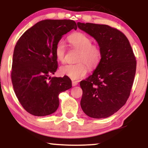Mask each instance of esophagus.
<instances>
[{
	"instance_id": "1",
	"label": "esophagus",
	"mask_w": 148,
	"mask_h": 148,
	"mask_svg": "<svg viewBox=\"0 0 148 148\" xmlns=\"http://www.w3.org/2000/svg\"><path fill=\"white\" fill-rule=\"evenodd\" d=\"M77 84H78V82H75V81H73V82H72V86H77Z\"/></svg>"
}]
</instances>
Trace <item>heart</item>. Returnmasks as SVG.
<instances>
[{
    "instance_id": "heart-1",
    "label": "heart",
    "mask_w": 148,
    "mask_h": 148,
    "mask_svg": "<svg viewBox=\"0 0 148 148\" xmlns=\"http://www.w3.org/2000/svg\"><path fill=\"white\" fill-rule=\"evenodd\" d=\"M68 41L72 47L80 50L77 62L75 64H66L60 69L62 75L72 80H78L84 77L88 73V67L94 69L98 66L102 58V51L100 46L92 44L91 38L82 32H76L68 37ZM66 52V44L63 40H59L55 46V55L58 61L63 62Z\"/></svg>"
}]
</instances>
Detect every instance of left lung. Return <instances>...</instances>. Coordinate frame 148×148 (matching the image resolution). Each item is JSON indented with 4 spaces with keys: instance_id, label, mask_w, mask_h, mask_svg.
Returning a JSON list of instances; mask_svg holds the SVG:
<instances>
[{
    "instance_id": "1",
    "label": "left lung",
    "mask_w": 148,
    "mask_h": 148,
    "mask_svg": "<svg viewBox=\"0 0 148 148\" xmlns=\"http://www.w3.org/2000/svg\"><path fill=\"white\" fill-rule=\"evenodd\" d=\"M77 26L96 39L102 51L93 74L80 82L81 107L92 118H107L124 106L130 96L136 72L135 54L127 38L116 28L80 22Z\"/></svg>"
}]
</instances>
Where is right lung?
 <instances>
[{
    "mask_svg": "<svg viewBox=\"0 0 148 148\" xmlns=\"http://www.w3.org/2000/svg\"><path fill=\"white\" fill-rule=\"evenodd\" d=\"M73 20L46 19L22 35L14 49L11 80L23 108L34 116L51 114L59 106L58 95L72 87L68 77H50L58 68L55 46L62 36L74 29Z\"/></svg>",
    "mask_w": 148,
    "mask_h": 148,
    "instance_id": "right-lung-1",
    "label": "right lung"
}]
</instances>
